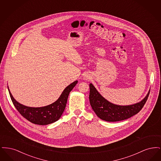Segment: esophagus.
Instances as JSON below:
<instances>
[{
	"instance_id": "esophagus-1",
	"label": "esophagus",
	"mask_w": 161,
	"mask_h": 161,
	"mask_svg": "<svg viewBox=\"0 0 161 161\" xmlns=\"http://www.w3.org/2000/svg\"><path fill=\"white\" fill-rule=\"evenodd\" d=\"M87 79H89V77H88V76H87V75H85L84 77V80H87Z\"/></svg>"
}]
</instances>
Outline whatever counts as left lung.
<instances>
[{
	"label": "left lung",
	"instance_id": "8db88e82",
	"mask_svg": "<svg viewBox=\"0 0 161 161\" xmlns=\"http://www.w3.org/2000/svg\"><path fill=\"white\" fill-rule=\"evenodd\" d=\"M89 101L92 110L100 119L108 122L123 121L137 114L146 104L150 91H148L141 101L121 106L114 104L104 98L92 83L89 84Z\"/></svg>",
	"mask_w": 161,
	"mask_h": 161
}]
</instances>
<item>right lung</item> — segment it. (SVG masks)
Instances as JSON below:
<instances>
[{
    "instance_id": "right-lung-1",
    "label": "right lung",
    "mask_w": 161,
    "mask_h": 161,
    "mask_svg": "<svg viewBox=\"0 0 161 161\" xmlns=\"http://www.w3.org/2000/svg\"><path fill=\"white\" fill-rule=\"evenodd\" d=\"M76 80L68 86L61 93L59 98L53 103L46 106L32 107L26 106L17 101L12 95L8 86L10 97L18 112L31 123L41 125H47L58 121L66 106L69 93L76 86Z\"/></svg>"
}]
</instances>
